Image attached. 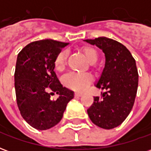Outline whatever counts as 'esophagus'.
I'll return each mask as SVG.
<instances>
[{
    "label": "esophagus",
    "instance_id": "34e87169",
    "mask_svg": "<svg viewBox=\"0 0 151 151\" xmlns=\"http://www.w3.org/2000/svg\"><path fill=\"white\" fill-rule=\"evenodd\" d=\"M81 96H82V94H81V93H75V94H74V97H76V98L81 97Z\"/></svg>",
    "mask_w": 151,
    "mask_h": 151
}]
</instances>
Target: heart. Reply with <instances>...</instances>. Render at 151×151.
<instances>
[{
    "label": "heart",
    "mask_w": 151,
    "mask_h": 151,
    "mask_svg": "<svg viewBox=\"0 0 151 151\" xmlns=\"http://www.w3.org/2000/svg\"><path fill=\"white\" fill-rule=\"evenodd\" d=\"M82 51L86 59L91 64H95L99 59V53L97 50L92 47H84ZM69 56V50H60L56 54L54 60L55 69L58 71H63L65 69L67 60ZM94 81V77L91 73H78L75 72H69L63 76L62 82L67 88L76 91H83L91 84Z\"/></svg>",
    "instance_id": "b5f03b06"
}]
</instances>
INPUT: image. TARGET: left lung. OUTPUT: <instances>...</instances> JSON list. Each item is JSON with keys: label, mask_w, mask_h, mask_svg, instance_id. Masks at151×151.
<instances>
[{"label": "left lung", "mask_w": 151, "mask_h": 151, "mask_svg": "<svg viewBox=\"0 0 151 151\" xmlns=\"http://www.w3.org/2000/svg\"><path fill=\"white\" fill-rule=\"evenodd\" d=\"M84 41L104 53V69L95 86L107 90L101 98L94 97L87 113L95 125L111 129L122 124L134 104L138 86L136 61L126 47L116 40L99 37Z\"/></svg>", "instance_id": "obj_1"}]
</instances>
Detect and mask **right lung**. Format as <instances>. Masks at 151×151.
Segmentation results:
<instances>
[{"mask_svg": "<svg viewBox=\"0 0 151 151\" xmlns=\"http://www.w3.org/2000/svg\"><path fill=\"white\" fill-rule=\"evenodd\" d=\"M67 44L38 40L18 53L14 73L17 104L23 119L36 129H48L59 123L74 96L73 91L63 87L54 72L56 54ZM49 90L57 92V100L50 99Z\"/></svg>", "mask_w": 151, "mask_h": 151, "instance_id": "add662e5", "label": "right lung"}]
</instances>
